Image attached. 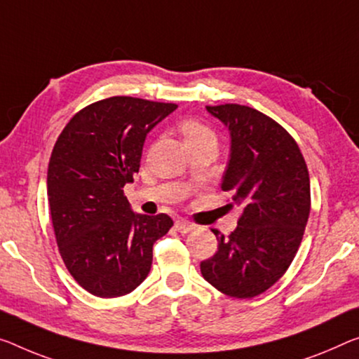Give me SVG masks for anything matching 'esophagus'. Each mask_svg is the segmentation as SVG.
I'll return each mask as SVG.
<instances>
[{
    "label": "esophagus",
    "instance_id": "34e87169",
    "mask_svg": "<svg viewBox=\"0 0 359 359\" xmlns=\"http://www.w3.org/2000/svg\"><path fill=\"white\" fill-rule=\"evenodd\" d=\"M175 228H176V231H178V233L187 234L189 231L194 229V224H191L189 222H186V219L181 218V219H176V222H175Z\"/></svg>",
    "mask_w": 359,
    "mask_h": 359
}]
</instances>
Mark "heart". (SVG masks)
<instances>
[{
  "mask_svg": "<svg viewBox=\"0 0 359 359\" xmlns=\"http://www.w3.org/2000/svg\"><path fill=\"white\" fill-rule=\"evenodd\" d=\"M181 131L186 136V140H192V137L202 136V135H210V130L202 123L196 122V120H187L183 125H181Z\"/></svg>",
  "mask_w": 359,
  "mask_h": 359,
  "instance_id": "b5f03b06",
  "label": "heart"
}]
</instances>
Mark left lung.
I'll return each instance as SVG.
<instances>
[{
    "label": "left lung",
    "instance_id": "left-lung-1",
    "mask_svg": "<svg viewBox=\"0 0 359 359\" xmlns=\"http://www.w3.org/2000/svg\"><path fill=\"white\" fill-rule=\"evenodd\" d=\"M231 136L222 189L242 208L228 237L212 229L218 250L201 263L215 289L236 299L263 294L287 271L310 217V176L294 137L257 109L207 106Z\"/></svg>",
    "mask_w": 359,
    "mask_h": 359
}]
</instances>
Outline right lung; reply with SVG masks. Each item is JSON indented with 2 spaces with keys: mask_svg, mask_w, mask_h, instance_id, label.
Here are the masks:
<instances>
[{
  "mask_svg": "<svg viewBox=\"0 0 359 359\" xmlns=\"http://www.w3.org/2000/svg\"><path fill=\"white\" fill-rule=\"evenodd\" d=\"M176 104L114 96L81 109L65 125L48 165V202L69 273L96 297L133 292L147 278L154 242L168 215L131 210L123 186L140 172L146 136Z\"/></svg>",
  "mask_w": 359,
  "mask_h": 359,
  "instance_id": "1",
  "label": "right lung"
}]
</instances>
